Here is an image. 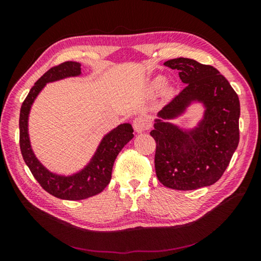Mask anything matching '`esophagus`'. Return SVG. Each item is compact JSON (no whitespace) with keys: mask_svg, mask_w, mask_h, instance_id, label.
Listing matches in <instances>:
<instances>
[{"mask_svg":"<svg viewBox=\"0 0 261 261\" xmlns=\"http://www.w3.org/2000/svg\"><path fill=\"white\" fill-rule=\"evenodd\" d=\"M132 125H134V129L136 132H138V134H140V132H144L149 129V126H151V122L148 121V118L146 117H137L135 118L134 123H132Z\"/></svg>","mask_w":261,"mask_h":261,"instance_id":"obj_1","label":"esophagus"}]
</instances>
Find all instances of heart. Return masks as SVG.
Instances as JSON below:
<instances>
[{
	"label": "heart",
	"mask_w": 261,
	"mask_h": 261,
	"mask_svg": "<svg viewBox=\"0 0 261 261\" xmlns=\"http://www.w3.org/2000/svg\"><path fill=\"white\" fill-rule=\"evenodd\" d=\"M166 84V79L163 78L162 76H159L156 78L153 79V82L151 84V87L153 90H160V88Z\"/></svg>",
	"instance_id": "heart-1"
}]
</instances>
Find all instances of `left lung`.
Segmentation results:
<instances>
[{"label":"left lung","mask_w":261,"mask_h":261,"mask_svg":"<svg viewBox=\"0 0 261 261\" xmlns=\"http://www.w3.org/2000/svg\"><path fill=\"white\" fill-rule=\"evenodd\" d=\"M178 70L187 84L178 95L158 113L151 136L156 143L158 179L174 190L210 187L221 178L240 141V99L230 84L212 65L178 57L165 62ZM193 100L204 105L203 120L192 130H182L169 121Z\"/></svg>","instance_id":"8db88e82"}]
</instances>
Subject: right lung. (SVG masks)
Returning a JSON list of instances; mask_svg holds the SVG:
<instances>
[{
  "label": "right lung",
  "mask_w": 261,
  "mask_h": 261,
  "mask_svg": "<svg viewBox=\"0 0 261 261\" xmlns=\"http://www.w3.org/2000/svg\"><path fill=\"white\" fill-rule=\"evenodd\" d=\"M82 73L81 64L77 62H63L53 67L38 79L31 88L20 108L19 115V146L21 155L31 173L38 183L48 193L60 199L82 200L103 191L112 178V170L115 159L129 141L134 138V129L129 123L118 125L101 140L98 149L90 163L83 170L71 176H62L43 167L32 151L29 138V114L31 106L47 83L60 79L79 76Z\"/></svg>",
  "instance_id": "obj_1"
}]
</instances>
